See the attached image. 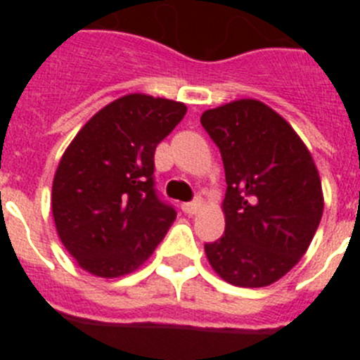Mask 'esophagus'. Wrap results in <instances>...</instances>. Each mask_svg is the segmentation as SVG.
Instances as JSON below:
<instances>
[{
  "label": "esophagus",
  "mask_w": 360,
  "mask_h": 360,
  "mask_svg": "<svg viewBox=\"0 0 360 360\" xmlns=\"http://www.w3.org/2000/svg\"><path fill=\"white\" fill-rule=\"evenodd\" d=\"M202 205H203V202H202V200H195V202L184 203V205H182V209H184V212H186V214L193 216V214H196V212H198L200 209H202Z\"/></svg>",
  "instance_id": "1"
}]
</instances>
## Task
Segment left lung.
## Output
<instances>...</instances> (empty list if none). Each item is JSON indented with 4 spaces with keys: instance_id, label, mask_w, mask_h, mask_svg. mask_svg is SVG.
Returning <instances> with one entry per match:
<instances>
[{
    "instance_id": "8db88e82",
    "label": "left lung",
    "mask_w": 360,
    "mask_h": 360,
    "mask_svg": "<svg viewBox=\"0 0 360 360\" xmlns=\"http://www.w3.org/2000/svg\"><path fill=\"white\" fill-rule=\"evenodd\" d=\"M219 148L227 193L224 236L205 243L209 265L234 287H269L310 247L324 209L319 171L290 124L256 98L200 119Z\"/></svg>"
}]
</instances>
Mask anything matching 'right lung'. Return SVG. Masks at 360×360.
<instances>
[{"label": "right lung", "instance_id": "right-lung-1", "mask_svg": "<svg viewBox=\"0 0 360 360\" xmlns=\"http://www.w3.org/2000/svg\"><path fill=\"white\" fill-rule=\"evenodd\" d=\"M184 103L129 94L75 135L52 184L57 234L82 270L120 278L144 265L176 218L155 195V149L186 115Z\"/></svg>", "mask_w": 360, "mask_h": 360}]
</instances>
